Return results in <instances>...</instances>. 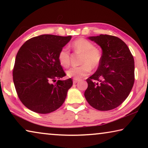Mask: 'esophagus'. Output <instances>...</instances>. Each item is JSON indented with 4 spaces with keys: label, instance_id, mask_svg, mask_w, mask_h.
I'll return each mask as SVG.
<instances>
[{
    "label": "esophagus",
    "instance_id": "34e87169",
    "mask_svg": "<svg viewBox=\"0 0 148 148\" xmlns=\"http://www.w3.org/2000/svg\"><path fill=\"white\" fill-rule=\"evenodd\" d=\"M77 82H79V79H73V83L74 84H76Z\"/></svg>",
    "mask_w": 148,
    "mask_h": 148
}]
</instances>
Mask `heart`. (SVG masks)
<instances>
[{"instance_id":"heart-1","label":"heart","mask_w":148,"mask_h":148,"mask_svg":"<svg viewBox=\"0 0 148 148\" xmlns=\"http://www.w3.org/2000/svg\"><path fill=\"white\" fill-rule=\"evenodd\" d=\"M71 48L76 53L82 54L81 66L72 67L66 71L69 77L79 79L88 75L92 69H96L101 64L102 53L101 50L95 47L88 40L79 38L75 40L71 45ZM58 60L62 66L68 67L70 65V51L66 47H62L58 54Z\"/></svg>"}]
</instances>
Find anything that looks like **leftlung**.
Here are the masks:
<instances>
[{"instance_id":"left-lung-1","label":"left lung","mask_w":148,"mask_h":148,"mask_svg":"<svg viewBox=\"0 0 148 148\" xmlns=\"http://www.w3.org/2000/svg\"><path fill=\"white\" fill-rule=\"evenodd\" d=\"M89 39L101 47L102 59L96 72L86 79L88 87L84 96L95 109L113 110L124 102L133 87V56L118 37L101 34Z\"/></svg>"}]
</instances>
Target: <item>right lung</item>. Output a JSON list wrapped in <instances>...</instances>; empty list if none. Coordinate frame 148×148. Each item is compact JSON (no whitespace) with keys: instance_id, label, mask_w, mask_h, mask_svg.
<instances>
[{"instance_id":"obj_1","label":"right lung","mask_w":148,"mask_h":148,"mask_svg":"<svg viewBox=\"0 0 148 148\" xmlns=\"http://www.w3.org/2000/svg\"><path fill=\"white\" fill-rule=\"evenodd\" d=\"M71 36L42 34L28 40L20 47L13 69L17 96L27 108L38 114H49L62 106L73 84L60 64V50Z\"/></svg>"}]
</instances>
